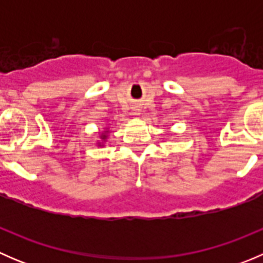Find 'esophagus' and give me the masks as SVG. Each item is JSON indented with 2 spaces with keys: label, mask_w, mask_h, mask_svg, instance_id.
I'll list each match as a JSON object with an SVG mask.
<instances>
[{
  "label": "esophagus",
  "mask_w": 263,
  "mask_h": 263,
  "mask_svg": "<svg viewBox=\"0 0 263 263\" xmlns=\"http://www.w3.org/2000/svg\"><path fill=\"white\" fill-rule=\"evenodd\" d=\"M136 115H137V113H136Z\"/></svg>",
  "instance_id": "esophagus-1"
}]
</instances>
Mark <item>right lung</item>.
<instances>
[{
  "instance_id": "1",
  "label": "right lung",
  "mask_w": 263,
  "mask_h": 263,
  "mask_svg": "<svg viewBox=\"0 0 263 263\" xmlns=\"http://www.w3.org/2000/svg\"><path fill=\"white\" fill-rule=\"evenodd\" d=\"M108 134H109V128H105L104 132H102V134H100V139H102V142H98V145H99V146H103V142L107 141Z\"/></svg>"
}]
</instances>
